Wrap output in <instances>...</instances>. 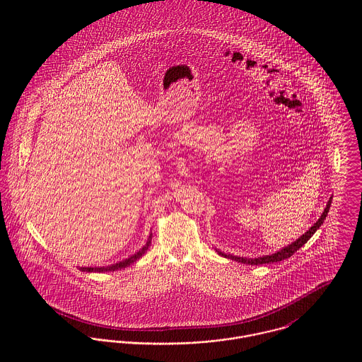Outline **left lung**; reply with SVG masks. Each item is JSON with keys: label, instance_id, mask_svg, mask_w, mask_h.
<instances>
[{"label": "left lung", "instance_id": "8db88e82", "mask_svg": "<svg viewBox=\"0 0 362 362\" xmlns=\"http://www.w3.org/2000/svg\"><path fill=\"white\" fill-rule=\"evenodd\" d=\"M330 205H332V198L329 199V202H327V205L325 207V210H323V213H322V216L319 217V220L310 227V230L305 233V234H303L297 241H294L293 244H290V245H287L286 248H283V250H280L279 252H276V254H272V255H266V257H260V258H240V257H234V255H226V254H223L221 251H217V254L218 255H221V257H226V258L233 259V260H237V262H241V263H247V264H263V263H273V262H280V260H284V259L290 258L291 255H294V252H297L308 240H310V237L315 234V231L323 224V221H325V218H326V216H327V211H329V209H330Z\"/></svg>", "mask_w": 362, "mask_h": 362}]
</instances>
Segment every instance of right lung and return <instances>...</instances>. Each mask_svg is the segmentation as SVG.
I'll list each match as a JSON object with an SVG mask.
<instances>
[{"label": "right lung", "mask_w": 362, "mask_h": 362, "mask_svg": "<svg viewBox=\"0 0 362 362\" xmlns=\"http://www.w3.org/2000/svg\"><path fill=\"white\" fill-rule=\"evenodd\" d=\"M151 243H152V234L149 235L148 243L145 244V247H144L142 250H139L136 254H134L132 257H129V258L125 259V260H122V262H118V263L110 264V266H103V267H79V269H81L82 272H99V273H100V272H114V270H118V269H124V267L132 264L134 262H136L138 259L141 258V257L148 251Z\"/></svg>", "instance_id": "1"}]
</instances>
